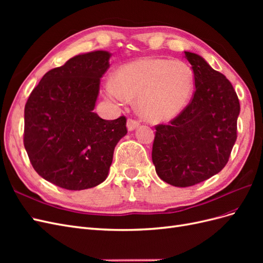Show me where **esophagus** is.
<instances>
[{"mask_svg":"<svg viewBox=\"0 0 263 263\" xmlns=\"http://www.w3.org/2000/svg\"><path fill=\"white\" fill-rule=\"evenodd\" d=\"M138 126H139V123L137 121H135V119L129 118L128 121H127V129H128V132L135 130Z\"/></svg>","mask_w":263,"mask_h":263,"instance_id":"obj_1","label":"esophagus"}]
</instances>
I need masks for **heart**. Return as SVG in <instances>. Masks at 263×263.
Instances as JSON below:
<instances>
[{
    "mask_svg": "<svg viewBox=\"0 0 263 263\" xmlns=\"http://www.w3.org/2000/svg\"><path fill=\"white\" fill-rule=\"evenodd\" d=\"M194 87V74L182 60L142 58L123 66L115 81L105 85L106 98L123 105L136 98V108L150 122H165L186 106Z\"/></svg>",
    "mask_w": 263,
    "mask_h": 263,
    "instance_id": "heart-1",
    "label": "heart"
}]
</instances>
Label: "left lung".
I'll list each match as a JSON object with an SVG mask.
<instances>
[{
  "instance_id": "obj_1",
  "label": "left lung",
  "mask_w": 263,
  "mask_h": 263,
  "mask_svg": "<svg viewBox=\"0 0 263 263\" xmlns=\"http://www.w3.org/2000/svg\"><path fill=\"white\" fill-rule=\"evenodd\" d=\"M194 74L190 104L169 125H158L153 162L158 177L179 187L217 174L228 162L237 139L240 104L232 83L200 54L184 51Z\"/></svg>"
}]
</instances>
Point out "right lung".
<instances>
[{"label":"right lung","instance_id":"obj_1","mask_svg":"<svg viewBox=\"0 0 263 263\" xmlns=\"http://www.w3.org/2000/svg\"><path fill=\"white\" fill-rule=\"evenodd\" d=\"M110 54L95 50L47 72L25 105L24 146L35 171L66 190L94 187L108 176L126 118L93 112Z\"/></svg>","mask_w":263,"mask_h":263}]
</instances>
